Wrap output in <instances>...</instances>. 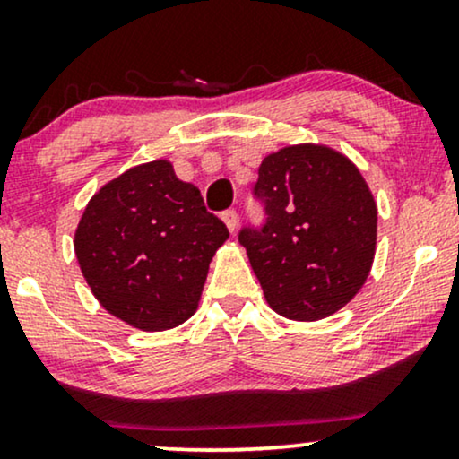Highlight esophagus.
I'll return each mask as SVG.
<instances>
[{
    "instance_id": "obj_1",
    "label": "esophagus",
    "mask_w": 459,
    "mask_h": 459,
    "mask_svg": "<svg viewBox=\"0 0 459 459\" xmlns=\"http://www.w3.org/2000/svg\"><path fill=\"white\" fill-rule=\"evenodd\" d=\"M222 220H224V224L229 226L230 233H235V230H237V212H235V209H229V212H224Z\"/></svg>"
}]
</instances>
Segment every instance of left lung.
Returning <instances> with one entry per match:
<instances>
[{
	"instance_id": "left-lung-1",
	"label": "left lung",
	"mask_w": 459,
	"mask_h": 459,
	"mask_svg": "<svg viewBox=\"0 0 459 459\" xmlns=\"http://www.w3.org/2000/svg\"><path fill=\"white\" fill-rule=\"evenodd\" d=\"M255 196L265 224L239 230L267 304L313 321L360 291L377 239V207L360 170L321 144L284 146L261 161Z\"/></svg>"
}]
</instances>
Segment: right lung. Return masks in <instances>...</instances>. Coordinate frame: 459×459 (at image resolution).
I'll return each mask as SVG.
<instances>
[{"mask_svg": "<svg viewBox=\"0 0 459 459\" xmlns=\"http://www.w3.org/2000/svg\"><path fill=\"white\" fill-rule=\"evenodd\" d=\"M229 229L204 209L170 161L129 168L88 203L75 255L99 304L144 332L170 330L196 313L215 250Z\"/></svg>", "mask_w": 459, "mask_h": 459, "instance_id": "1", "label": "right lung"}]
</instances>
